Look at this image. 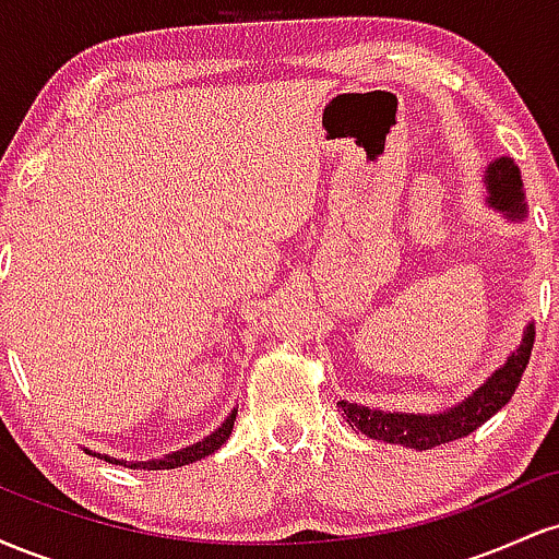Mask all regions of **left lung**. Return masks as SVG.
<instances>
[{"mask_svg": "<svg viewBox=\"0 0 559 559\" xmlns=\"http://www.w3.org/2000/svg\"><path fill=\"white\" fill-rule=\"evenodd\" d=\"M486 189H489V204L507 217L525 215V197L521 168L510 157H499L486 168ZM534 323L523 333V342L507 357L499 370L486 378L484 386H478L471 396L439 415H413V413H383V409H368L355 402H338L344 409L346 423L357 431L389 444H404L409 449H431L447 441L463 439L484 426L491 415H497L515 394L518 383L525 373V365L534 349Z\"/></svg>", "mask_w": 559, "mask_h": 559, "instance_id": "obj_1", "label": "left lung"}]
</instances>
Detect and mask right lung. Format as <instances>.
<instances>
[{
  "label": "right lung",
  "instance_id": "obj_1",
  "mask_svg": "<svg viewBox=\"0 0 559 559\" xmlns=\"http://www.w3.org/2000/svg\"><path fill=\"white\" fill-rule=\"evenodd\" d=\"M234 420H236V409H230V415L226 420H223L221 428H215L213 433L204 436L202 441H197V444L186 447L181 449V452H173V454H165L163 460H150V463H131V460H112L107 457V463L112 465H123V467H131V471H170V467H181V465H189V463H197V460L207 457V454H213L215 449H221L223 444H226V439L230 436V431H234ZM88 452V449H86Z\"/></svg>",
  "mask_w": 559,
  "mask_h": 559
}]
</instances>
